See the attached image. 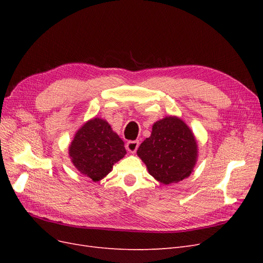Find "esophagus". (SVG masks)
<instances>
[{"label":"esophagus","instance_id":"obj_1","mask_svg":"<svg viewBox=\"0 0 263 263\" xmlns=\"http://www.w3.org/2000/svg\"><path fill=\"white\" fill-rule=\"evenodd\" d=\"M138 146H139L138 140H130L126 144V149L127 151H129L130 154H135L138 149Z\"/></svg>","mask_w":263,"mask_h":263}]
</instances>
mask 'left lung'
<instances>
[{
	"label": "left lung",
	"instance_id": "obj_1",
	"mask_svg": "<svg viewBox=\"0 0 263 263\" xmlns=\"http://www.w3.org/2000/svg\"><path fill=\"white\" fill-rule=\"evenodd\" d=\"M148 172L163 184L187 178L197 159V144L189 126L177 116H168L153 126L149 138L137 150Z\"/></svg>",
	"mask_w": 263,
	"mask_h": 263
}]
</instances>
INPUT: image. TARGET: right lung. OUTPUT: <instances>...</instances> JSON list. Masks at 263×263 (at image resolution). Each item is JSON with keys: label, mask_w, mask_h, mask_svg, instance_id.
Wrapping results in <instances>:
<instances>
[{"label": "right lung", "mask_w": 263, "mask_h": 263, "mask_svg": "<svg viewBox=\"0 0 263 263\" xmlns=\"http://www.w3.org/2000/svg\"><path fill=\"white\" fill-rule=\"evenodd\" d=\"M124 141L99 117L87 121L76 133L69 147L73 165L92 181L98 182L112 171L113 164L126 155Z\"/></svg>", "instance_id": "1"}]
</instances>
